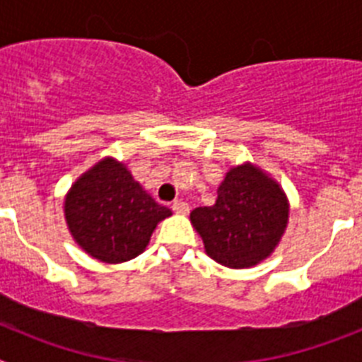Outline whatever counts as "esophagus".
<instances>
[{
  "label": "esophagus",
  "instance_id": "1",
  "mask_svg": "<svg viewBox=\"0 0 362 362\" xmlns=\"http://www.w3.org/2000/svg\"><path fill=\"white\" fill-rule=\"evenodd\" d=\"M172 210H174L175 214H181V216H185V214H188V210H190V206H188V203H185V201H174L172 203Z\"/></svg>",
  "mask_w": 362,
  "mask_h": 362
}]
</instances>
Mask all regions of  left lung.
Instances as JSON below:
<instances>
[{
    "instance_id": "obj_1",
    "label": "left lung",
    "mask_w": 362,
    "mask_h": 362,
    "mask_svg": "<svg viewBox=\"0 0 362 362\" xmlns=\"http://www.w3.org/2000/svg\"><path fill=\"white\" fill-rule=\"evenodd\" d=\"M288 199L277 181L245 163L226 172L212 206L192 210L204 252L228 268H250L276 250L288 223Z\"/></svg>"
}]
</instances>
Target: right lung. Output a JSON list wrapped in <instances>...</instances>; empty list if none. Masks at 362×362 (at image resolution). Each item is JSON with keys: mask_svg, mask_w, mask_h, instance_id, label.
Listing matches in <instances>:
<instances>
[{"mask_svg": "<svg viewBox=\"0 0 362 362\" xmlns=\"http://www.w3.org/2000/svg\"><path fill=\"white\" fill-rule=\"evenodd\" d=\"M172 210L156 203L129 168L114 158L79 175L65 197L74 241L103 263H124L146 248L159 221Z\"/></svg>", "mask_w": 362, "mask_h": 362, "instance_id": "add662e5", "label": "right lung"}]
</instances>
